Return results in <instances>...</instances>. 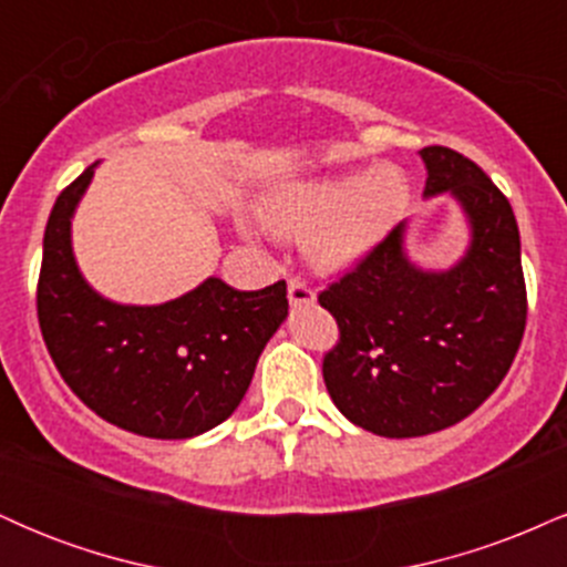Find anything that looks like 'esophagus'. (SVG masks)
<instances>
[{"mask_svg": "<svg viewBox=\"0 0 567 567\" xmlns=\"http://www.w3.org/2000/svg\"><path fill=\"white\" fill-rule=\"evenodd\" d=\"M288 301L292 309H301V306H311L317 301L315 290L309 288V285H303L301 279H290L288 282Z\"/></svg>", "mask_w": 567, "mask_h": 567, "instance_id": "34e87169", "label": "esophagus"}]
</instances>
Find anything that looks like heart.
<instances>
[{
	"label": "heart",
	"instance_id": "1",
	"mask_svg": "<svg viewBox=\"0 0 567 567\" xmlns=\"http://www.w3.org/2000/svg\"><path fill=\"white\" fill-rule=\"evenodd\" d=\"M408 194L405 173L394 165L290 181L261 199V224L279 239H303L317 269L343 271L379 245Z\"/></svg>",
	"mask_w": 567,
	"mask_h": 567
}]
</instances>
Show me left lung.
I'll list each match as a JSON object with an SVG mask.
<instances>
[{"label":"left lung","mask_w":567,"mask_h":567,"mask_svg":"<svg viewBox=\"0 0 567 567\" xmlns=\"http://www.w3.org/2000/svg\"><path fill=\"white\" fill-rule=\"evenodd\" d=\"M424 197L458 202L470 245L451 269L408 256V220L320 292L341 341L324 354L330 400L379 437H421L458 424L496 392L523 341L519 229L512 205L464 154L421 148Z\"/></svg>","instance_id":"1"}]
</instances>
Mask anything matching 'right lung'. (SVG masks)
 I'll return each mask as SVG.
<instances>
[{"mask_svg": "<svg viewBox=\"0 0 567 567\" xmlns=\"http://www.w3.org/2000/svg\"><path fill=\"white\" fill-rule=\"evenodd\" d=\"M61 192L42 243L37 315L71 392L109 424L154 440H188L224 424L288 317V285L234 290L205 282L173 301L116 303L84 279L71 218L95 175Z\"/></svg>", "mask_w": 567, "mask_h": 567, "instance_id": "add662e5", "label": "right lung"}]
</instances>
